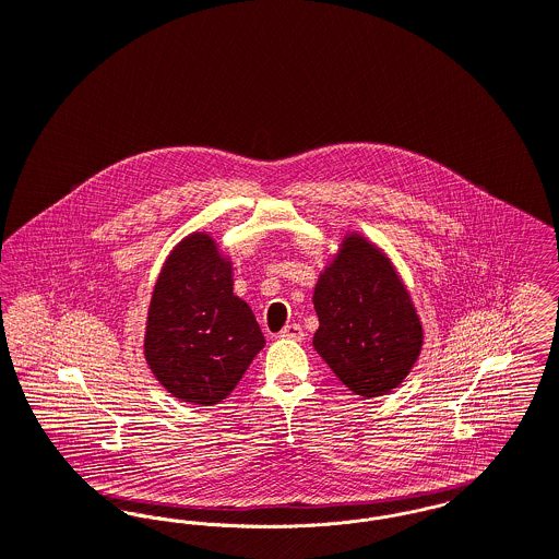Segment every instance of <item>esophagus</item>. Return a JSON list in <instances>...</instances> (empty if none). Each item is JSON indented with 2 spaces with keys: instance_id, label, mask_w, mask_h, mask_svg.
<instances>
[{
  "instance_id": "esophagus-1",
  "label": "esophagus",
  "mask_w": 559,
  "mask_h": 559,
  "mask_svg": "<svg viewBox=\"0 0 559 559\" xmlns=\"http://www.w3.org/2000/svg\"><path fill=\"white\" fill-rule=\"evenodd\" d=\"M281 337H285V340H304V329L301 325H297V323H289V325H285L283 331H281Z\"/></svg>"
}]
</instances>
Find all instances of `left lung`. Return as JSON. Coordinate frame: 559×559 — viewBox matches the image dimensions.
<instances>
[{
  "mask_svg": "<svg viewBox=\"0 0 559 559\" xmlns=\"http://www.w3.org/2000/svg\"><path fill=\"white\" fill-rule=\"evenodd\" d=\"M314 350L355 394L396 389L423 350V325L391 260L359 234L342 240L314 287Z\"/></svg>",
  "mask_w": 559,
  "mask_h": 559,
  "instance_id": "8db88e82",
  "label": "left lung"
}]
</instances>
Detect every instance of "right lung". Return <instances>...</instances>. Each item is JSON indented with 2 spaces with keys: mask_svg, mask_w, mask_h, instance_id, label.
Here are the masks:
<instances>
[{
  "mask_svg": "<svg viewBox=\"0 0 559 559\" xmlns=\"http://www.w3.org/2000/svg\"><path fill=\"white\" fill-rule=\"evenodd\" d=\"M265 344L247 301L234 296L231 263L194 231L168 255L145 329V361L168 393L215 405L240 382Z\"/></svg>",
  "mask_w": 559,
  "mask_h": 559,
  "instance_id": "right-lung-1",
  "label": "right lung"
}]
</instances>
